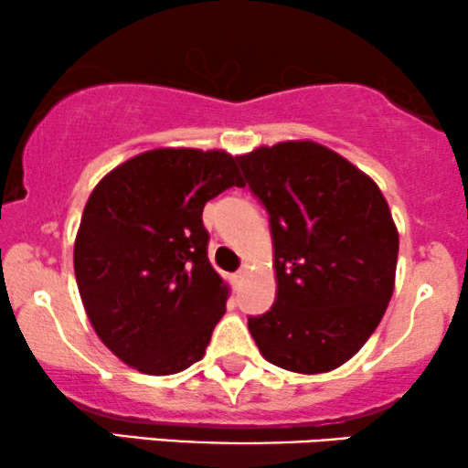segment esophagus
<instances>
[{
	"label": "esophagus",
	"instance_id": "34e87169",
	"mask_svg": "<svg viewBox=\"0 0 468 468\" xmlns=\"http://www.w3.org/2000/svg\"><path fill=\"white\" fill-rule=\"evenodd\" d=\"M246 274H248V270L246 268H241L239 271H235V281H241V278H246Z\"/></svg>",
	"mask_w": 468,
	"mask_h": 468
}]
</instances>
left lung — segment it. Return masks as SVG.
<instances>
[{
	"label": "left lung",
	"mask_w": 468,
	"mask_h": 468,
	"mask_svg": "<svg viewBox=\"0 0 468 468\" xmlns=\"http://www.w3.org/2000/svg\"><path fill=\"white\" fill-rule=\"evenodd\" d=\"M270 216L276 303L248 317L259 352L295 374L347 363L387 311L399 235L380 187L311 140L235 157ZM244 183V186H246Z\"/></svg>",
	"instance_id": "8db88e82"
}]
</instances>
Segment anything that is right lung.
<instances>
[{
	"mask_svg": "<svg viewBox=\"0 0 468 468\" xmlns=\"http://www.w3.org/2000/svg\"><path fill=\"white\" fill-rule=\"evenodd\" d=\"M244 186L224 151L153 149L97 183L73 263L94 333L149 376L203 358L227 311L229 285L207 259V200Z\"/></svg>",
	"mask_w": 468,
	"mask_h": 468,
	"instance_id": "add662e5",
	"label": "right lung"
}]
</instances>
